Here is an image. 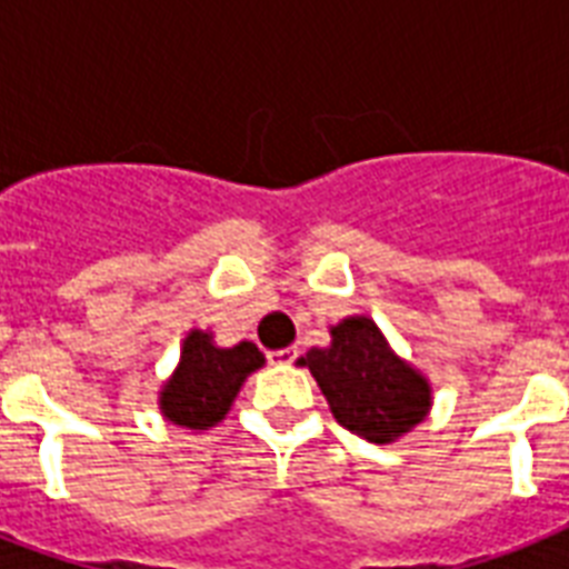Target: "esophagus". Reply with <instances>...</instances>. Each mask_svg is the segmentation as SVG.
I'll use <instances>...</instances> for the list:
<instances>
[{
    "mask_svg": "<svg viewBox=\"0 0 569 569\" xmlns=\"http://www.w3.org/2000/svg\"><path fill=\"white\" fill-rule=\"evenodd\" d=\"M298 355H301L298 348H283V351H271V355H268V360H271L274 366H289L298 360Z\"/></svg>",
    "mask_w": 569,
    "mask_h": 569,
    "instance_id": "34e87169",
    "label": "esophagus"
}]
</instances>
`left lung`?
<instances>
[{
    "instance_id": "left-lung-1",
    "label": "left lung",
    "mask_w": 569,
    "mask_h": 569,
    "mask_svg": "<svg viewBox=\"0 0 569 569\" xmlns=\"http://www.w3.org/2000/svg\"><path fill=\"white\" fill-rule=\"evenodd\" d=\"M301 366L328 398L333 419L378 446L401 440L431 413V380L392 351L369 316L330 325V346L310 348Z\"/></svg>"
}]
</instances>
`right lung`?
Segmentation results:
<instances>
[{
  "instance_id": "add662e5",
  "label": "right lung",
  "mask_w": 569,
  "mask_h": 569,
  "mask_svg": "<svg viewBox=\"0 0 569 569\" xmlns=\"http://www.w3.org/2000/svg\"><path fill=\"white\" fill-rule=\"evenodd\" d=\"M262 366L266 357L248 339L223 348L214 342L212 330L191 328L182 339L180 363L162 380L159 410L186 431H209L223 422L244 380Z\"/></svg>"
}]
</instances>
